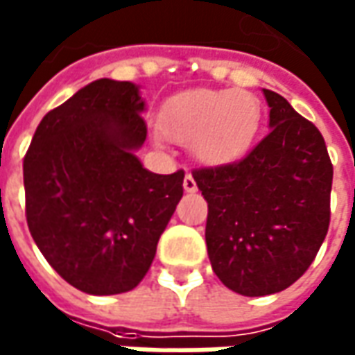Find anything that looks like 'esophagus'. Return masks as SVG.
Segmentation results:
<instances>
[{
	"instance_id": "1",
	"label": "esophagus",
	"mask_w": 355,
	"mask_h": 355,
	"mask_svg": "<svg viewBox=\"0 0 355 355\" xmlns=\"http://www.w3.org/2000/svg\"><path fill=\"white\" fill-rule=\"evenodd\" d=\"M182 187H184V192H196V190H198L196 180H194V177H192L190 173H187V177H184V182H182Z\"/></svg>"
}]
</instances>
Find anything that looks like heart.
<instances>
[{
	"label": "heart",
	"instance_id": "heart-1",
	"mask_svg": "<svg viewBox=\"0 0 355 355\" xmlns=\"http://www.w3.org/2000/svg\"><path fill=\"white\" fill-rule=\"evenodd\" d=\"M259 122V101L247 91L190 89L167 101L159 130L177 144H192L200 161L227 165L247 153Z\"/></svg>",
	"mask_w": 355,
	"mask_h": 355
}]
</instances>
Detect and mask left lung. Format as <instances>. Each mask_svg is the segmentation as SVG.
<instances>
[{
	"label": "left lung",
	"instance_id": "obj_1",
	"mask_svg": "<svg viewBox=\"0 0 355 355\" xmlns=\"http://www.w3.org/2000/svg\"><path fill=\"white\" fill-rule=\"evenodd\" d=\"M262 93L268 136L239 163L192 173L208 202L211 268L223 286L247 297L297 282L330 223L332 163L324 139L284 96Z\"/></svg>",
	"mask_w": 355,
	"mask_h": 355
}]
</instances>
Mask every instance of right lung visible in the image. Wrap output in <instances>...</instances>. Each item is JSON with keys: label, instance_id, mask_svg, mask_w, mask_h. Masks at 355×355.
<instances>
[{"label": "right lung", "instance_id": "1", "mask_svg": "<svg viewBox=\"0 0 355 355\" xmlns=\"http://www.w3.org/2000/svg\"><path fill=\"white\" fill-rule=\"evenodd\" d=\"M144 110L136 83L96 79L40 120L23 161L36 247L91 295L136 288L182 198L184 171L155 175L137 159Z\"/></svg>", "mask_w": 355, "mask_h": 355}]
</instances>
